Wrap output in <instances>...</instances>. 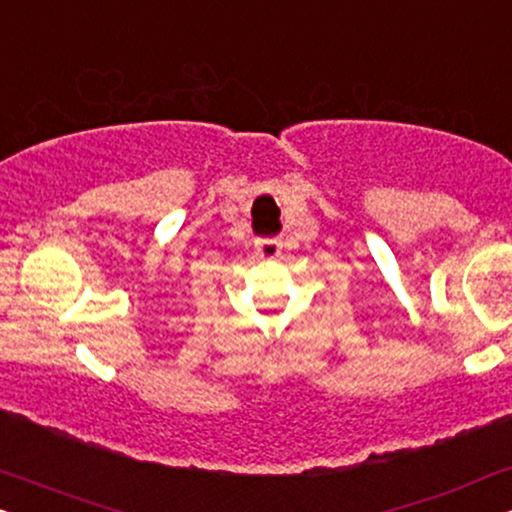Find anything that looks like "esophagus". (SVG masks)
Wrapping results in <instances>:
<instances>
[{"mask_svg":"<svg viewBox=\"0 0 512 512\" xmlns=\"http://www.w3.org/2000/svg\"><path fill=\"white\" fill-rule=\"evenodd\" d=\"M283 243L278 238H257L255 241V252L262 257V260H276L281 255Z\"/></svg>","mask_w":512,"mask_h":512,"instance_id":"esophagus-1","label":"esophagus"}]
</instances>
